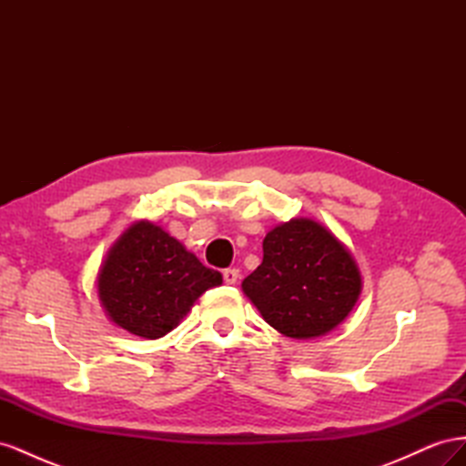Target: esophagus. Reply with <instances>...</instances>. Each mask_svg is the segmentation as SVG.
<instances>
[{
    "mask_svg": "<svg viewBox=\"0 0 466 466\" xmlns=\"http://www.w3.org/2000/svg\"><path fill=\"white\" fill-rule=\"evenodd\" d=\"M223 279H225V284H237V279H238L237 268H228V270H223Z\"/></svg>",
    "mask_w": 466,
    "mask_h": 466,
    "instance_id": "obj_1",
    "label": "esophagus"
}]
</instances>
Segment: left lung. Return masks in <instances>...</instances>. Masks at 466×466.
Instances as JSON below:
<instances>
[{
    "label": "left lung",
    "instance_id": "left-lung-1",
    "mask_svg": "<svg viewBox=\"0 0 466 466\" xmlns=\"http://www.w3.org/2000/svg\"><path fill=\"white\" fill-rule=\"evenodd\" d=\"M262 264L243 291L272 329L289 338L324 336L354 309L360 268L350 250L319 221L298 218L264 237Z\"/></svg>",
    "mask_w": 466,
    "mask_h": 466
}]
</instances>
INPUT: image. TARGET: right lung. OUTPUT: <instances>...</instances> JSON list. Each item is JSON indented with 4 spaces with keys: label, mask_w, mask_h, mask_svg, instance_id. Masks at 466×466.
<instances>
[{
    "label": "right lung",
    "mask_w": 466,
    "mask_h": 466,
    "mask_svg": "<svg viewBox=\"0 0 466 466\" xmlns=\"http://www.w3.org/2000/svg\"><path fill=\"white\" fill-rule=\"evenodd\" d=\"M223 281L175 237L137 221L110 247L98 270V299L108 319L130 334L155 340L187 317L200 295Z\"/></svg>",
    "instance_id": "add662e5"
}]
</instances>
